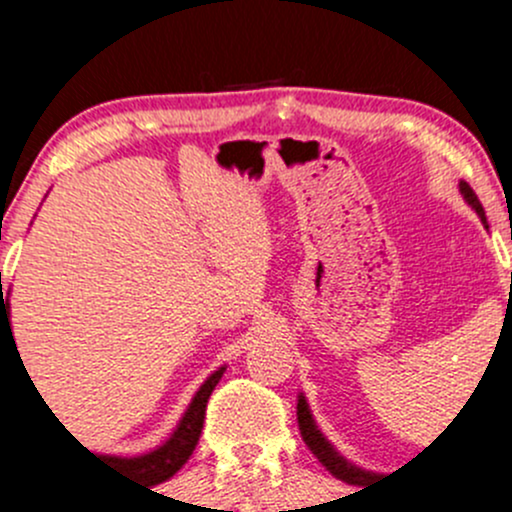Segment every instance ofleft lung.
Instances as JSON below:
<instances>
[{"label":"left lung","mask_w":512,"mask_h":512,"mask_svg":"<svg viewBox=\"0 0 512 512\" xmlns=\"http://www.w3.org/2000/svg\"><path fill=\"white\" fill-rule=\"evenodd\" d=\"M458 188H461L463 200H466V203L478 213L480 223L488 227V220H485V213H483V205H480L478 195L473 193L471 185L463 183L461 180V183H458ZM297 421H299V431H302V438H304V443L309 446V451L319 458V463H322V466L327 468L334 478L344 480V483H352V485H361V480L371 478L369 471H361V468H356L354 463H349L347 458H344L342 453H339L337 448L327 441V436H324V433L319 431L317 423H314L312 411H309L307 399H304L302 394H299V399H297Z\"/></svg>","instance_id":"1"}]
</instances>
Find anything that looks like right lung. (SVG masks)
<instances>
[{
  "mask_svg": "<svg viewBox=\"0 0 512 512\" xmlns=\"http://www.w3.org/2000/svg\"><path fill=\"white\" fill-rule=\"evenodd\" d=\"M9 289L2 292V275H0V334L7 332L12 337V329H9ZM14 342V337H12ZM17 347V344H14ZM225 374V366H220L218 371L208 376L203 381L198 391H195L193 401L190 406L185 409L183 418L180 423L175 426V431L170 433V438L165 443H160L158 448L153 451L141 453V456H133V458H123V456H91L98 458V461H106V466H111L113 471H121L123 476L128 478H136V480H146L148 485H158L163 480L173 478L180 468L185 466L190 456H193L195 446H198V438L200 431H203V421H205V406H208L210 394L213 389L218 386V381L223 379Z\"/></svg>",
  "mask_w": 512,
  "mask_h": 512,
  "instance_id": "obj_1",
  "label": "right lung"
}]
</instances>
